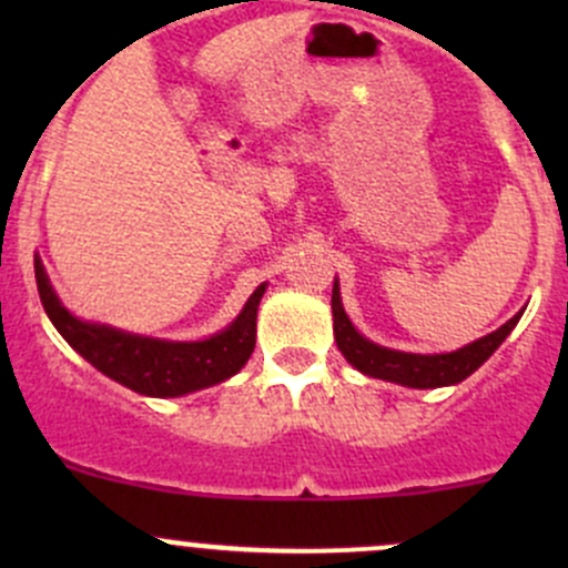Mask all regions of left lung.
<instances>
[{
    "label": "left lung",
    "mask_w": 568,
    "mask_h": 568,
    "mask_svg": "<svg viewBox=\"0 0 568 568\" xmlns=\"http://www.w3.org/2000/svg\"><path fill=\"white\" fill-rule=\"evenodd\" d=\"M519 318H523V311H519L511 321H506L500 329L491 332V335L478 337V341H473L469 346L456 348V352H448V354L395 352V348L379 346V343L368 341V337H363L357 329H354V324L348 321L346 311H343L337 280L335 285H332L335 343L343 352V357H346L354 368L363 371L365 376L395 382V385H404V387H417V390L459 385V382L467 379L473 371H478L480 365L497 352V346L511 335V329L517 326Z\"/></svg>",
    "instance_id": "8db88e82"
}]
</instances>
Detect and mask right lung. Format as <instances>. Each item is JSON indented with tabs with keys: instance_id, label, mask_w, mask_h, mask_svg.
Listing matches in <instances>:
<instances>
[{
	"instance_id": "1",
	"label": "right lung",
	"mask_w": 568,
	"mask_h": 568,
	"mask_svg": "<svg viewBox=\"0 0 568 568\" xmlns=\"http://www.w3.org/2000/svg\"><path fill=\"white\" fill-rule=\"evenodd\" d=\"M36 280L45 316L65 337L68 346L77 348L93 368L118 385L153 398H175L203 390L239 374L255 348L257 305L266 291V285H257L244 311L222 332L205 341L181 343L131 335L114 326L77 318L68 313V307H62L40 257H36Z\"/></svg>"
}]
</instances>
